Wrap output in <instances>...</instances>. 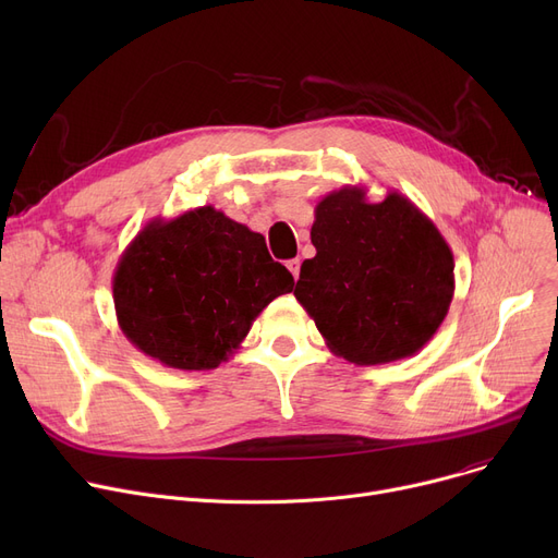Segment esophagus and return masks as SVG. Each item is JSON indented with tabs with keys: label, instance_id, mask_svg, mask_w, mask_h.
<instances>
[{
	"label": "esophagus",
	"instance_id": "34e87169",
	"mask_svg": "<svg viewBox=\"0 0 558 558\" xmlns=\"http://www.w3.org/2000/svg\"><path fill=\"white\" fill-rule=\"evenodd\" d=\"M287 269L291 271V276H294L299 280V274H301V259L294 257V259H287Z\"/></svg>",
	"mask_w": 558,
	"mask_h": 558
}]
</instances>
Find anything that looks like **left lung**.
<instances>
[{
	"label": "left lung",
	"instance_id": "left-lung-1",
	"mask_svg": "<svg viewBox=\"0 0 558 558\" xmlns=\"http://www.w3.org/2000/svg\"><path fill=\"white\" fill-rule=\"evenodd\" d=\"M316 255L294 296L335 355L389 364L416 355L454 296V257L434 221L400 192L377 203L345 185L316 203Z\"/></svg>",
	"mask_w": 558,
	"mask_h": 558
}]
</instances>
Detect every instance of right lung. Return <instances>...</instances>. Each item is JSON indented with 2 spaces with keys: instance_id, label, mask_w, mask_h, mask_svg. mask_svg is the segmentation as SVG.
<instances>
[{
  "instance_id": "right-lung-1",
  "label": "right lung",
  "mask_w": 558,
  "mask_h": 558,
  "mask_svg": "<svg viewBox=\"0 0 558 558\" xmlns=\"http://www.w3.org/2000/svg\"><path fill=\"white\" fill-rule=\"evenodd\" d=\"M291 289L294 278L271 259L262 234L213 205L151 219L112 274L126 339L179 371L228 362L262 310Z\"/></svg>"
}]
</instances>
